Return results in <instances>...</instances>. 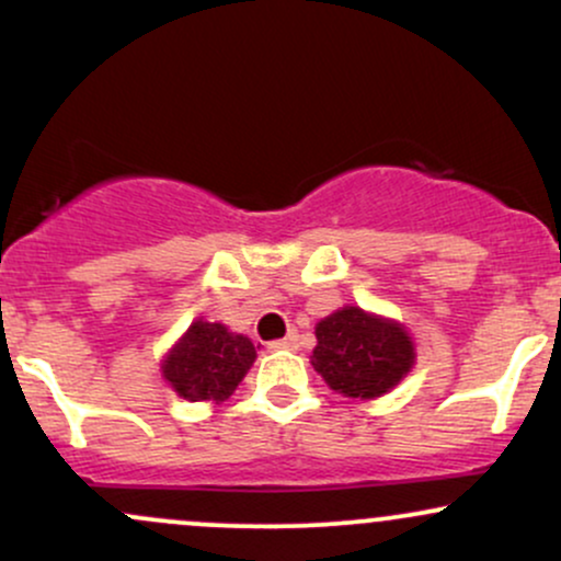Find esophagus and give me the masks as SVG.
<instances>
[{
	"label": "esophagus",
	"mask_w": 561,
	"mask_h": 561,
	"mask_svg": "<svg viewBox=\"0 0 561 561\" xmlns=\"http://www.w3.org/2000/svg\"><path fill=\"white\" fill-rule=\"evenodd\" d=\"M298 347H300V343H298V334L295 332H289L287 337L272 340V343H268V351H298Z\"/></svg>",
	"instance_id": "34e87169"
}]
</instances>
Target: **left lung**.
I'll return each instance as SVG.
<instances>
[{"instance_id": "1", "label": "left lung", "mask_w": 561, "mask_h": 561, "mask_svg": "<svg viewBox=\"0 0 561 561\" xmlns=\"http://www.w3.org/2000/svg\"><path fill=\"white\" fill-rule=\"evenodd\" d=\"M317 340L313 369L347 398L382 396L414 366V345L403 327L356 306H345L319 321Z\"/></svg>"}]
</instances>
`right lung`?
<instances>
[{
    "instance_id": "add662e5",
    "label": "right lung",
    "mask_w": 561,
    "mask_h": 561,
    "mask_svg": "<svg viewBox=\"0 0 561 561\" xmlns=\"http://www.w3.org/2000/svg\"><path fill=\"white\" fill-rule=\"evenodd\" d=\"M255 362V347L224 324L195 321L169 353L163 377L186 401H224Z\"/></svg>"
}]
</instances>
